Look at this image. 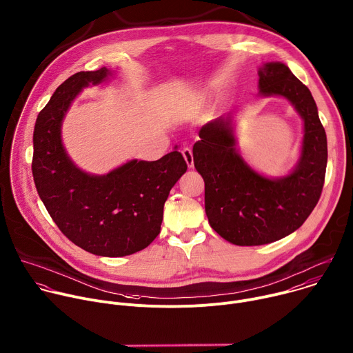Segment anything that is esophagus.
I'll return each mask as SVG.
<instances>
[{"mask_svg": "<svg viewBox=\"0 0 353 353\" xmlns=\"http://www.w3.org/2000/svg\"><path fill=\"white\" fill-rule=\"evenodd\" d=\"M182 156H183V159H185L188 167L192 168V167H193V153H192V149L185 148V149L182 150Z\"/></svg>", "mask_w": 353, "mask_h": 353, "instance_id": "obj_1", "label": "esophagus"}]
</instances>
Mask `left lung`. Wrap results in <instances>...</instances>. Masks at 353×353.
<instances>
[{"instance_id":"8db88e82","label":"left lung","mask_w":353,"mask_h":353,"mask_svg":"<svg viewBox=\"0 0 353 353\" xmlns=\"http://www.w3.org/2000/svg\"><path fill=\"white\" fill-rule=\"evenodd\" d=\"M257 74L259 96L287 99L303 121L296 165L275 178L253 170L236 149L234 112L203 125L193 146L208 223L238 246L271 243L296 231L320 199L327 167V136L310 90L283 62H265Z\"/></svg>"}]
</instances>
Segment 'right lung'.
Segmentation results:
<instances>
[{"label":"right lung","mask_w":353,"mask_h":353,"mask_svg":"<svg viewBox=\"0 0 353 353\" xmlns=\"http://www.w3.org/2000/svg\"><path fill=\"white\" fill-rule=\"evenodd\" d=\"M105 66L68 78L40 111L33 132L32 171L37 193L61 232L86 252L122 257L160 234L164 203L188 165L178 146L157 161L129 160L94 175L81 170L62 143V122L79 93L110 81Z\"/></svg>","instance_id":"right-lung-1"}]
</instances>
